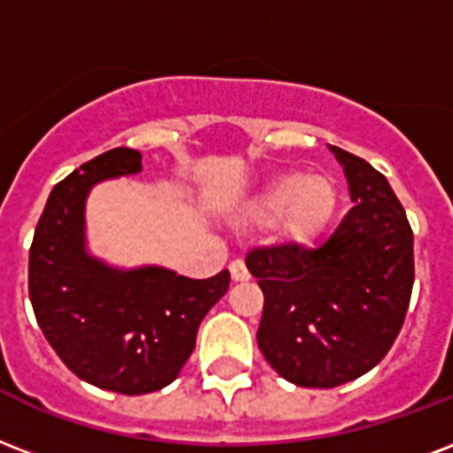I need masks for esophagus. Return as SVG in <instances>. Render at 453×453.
Segmentation results:
<instances>
[{
	"instance_id": "obj_1",
	"label": "esophagus",
	"mask_w": 453,
	"mask_h": 453,
	"mask_svg": "<svg viewBox=\"0 0 453 453\" xmlns=\"http://www.w3.org/2000/svg\"><path fill=\"white\" fill-rule=\"evenodd\" d=\"M230 278H233L234 282L250 280V271H247V265H244V261H240V258H234L233 264H230Z\"/></svg>"
}]
</instances>
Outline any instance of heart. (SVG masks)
<instances>
[{"label": "heart", "mask_w": 453, "mask_h": 453, "mask_svg": "<svg viewBox=\"0 0 453 453\" xmlns=\"http://www.w3.org/2000/svg\"><path fill=\"white\" fill-rule=\"evenodd\" d=\"M340 202V185L333 175L285 171L265 180L244 203V219L254 223L273 219V233L282 244L313 247L333 226Z\"/></svg>", "instance_id": "1"}]
</instances>
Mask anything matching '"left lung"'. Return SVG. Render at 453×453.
<instances>
[{"mask_svg": "<svg viewBox=\"0 0 453 453\" xmlns=\"http://www.w3.org/2000/svg\"><path fill=\"white\" fill-rule=\"evenodd\" d=\"M354 202L319 250L264 247L247 268L264 292L258 349L299 388L330 389L385 358L413 289V233L388 178L330 147Z\"/></svg>", "mask_w": 453, "mask_h": 453, "instance_id": "left-lung-1", "label": "left lung"}]
</instances>
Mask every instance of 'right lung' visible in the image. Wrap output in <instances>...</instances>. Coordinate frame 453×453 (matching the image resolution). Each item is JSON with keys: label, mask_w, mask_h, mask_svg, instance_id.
<instances>
[{"label": "right lung", "mask_w": 453, "mask_h": 453, "mask_svg": "<svg viewBox=\"0 0 453 453\" xmlns=\"http://www.w3.org/2000/svg\"><path fill=\"white\" fill-rule=\"evenodd\" d=\"M142 171V154L104 151L51 189L35 227L27 292L35 319L68 371L119 395L171 385L230 273L192 280L161 265L113 268L88 254L85 202L96 182Z\"/></svg>", "instance_id": "obj_1"}]
</instances>
